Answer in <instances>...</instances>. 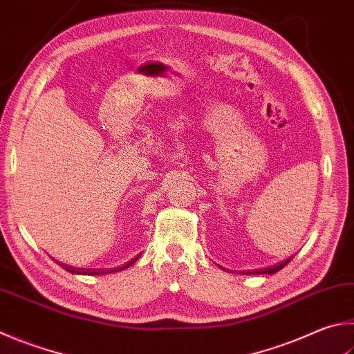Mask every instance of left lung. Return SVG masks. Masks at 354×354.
Segmentation results:
<instances>
[{"label":"left lung","instance_id":"8db88e82","mask_svg":"<svg viewBox=\"0 0 354 354\" xmlns=\"http://www.w3.org/2000/svg\"><path fill=\"white\" fill-rule=\"evenodd\" d=\"M289 260L291 259H288V260H285V261H280V263H277V265H272V266H269V268H263V269H254V271H248V272H244L246 275H259V274H269V275H272V274H275V272H279L280 269H283L288 263H289Z\"/></svg>","mask_w":354,"mask_h":354}]
</instances>
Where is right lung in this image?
Segmentation results:
<instances>
[{
  "instance_id": "right-lung-1",
  "label": "right lung",
  "mask_w": 354,
  "mask_h": 354,
  "mask_svg": "<svg viewBox=\"0 0 354 354\" xmlns=\"http://www.w3.org/2000/svg\"><path fill=\"white\" fill-rule=\"evenodd\" d=\"M139 257H140V255H138L136 259H133L131 261L125 263L124 266L115 268V269H83V268H73V266L65 265V263H60V261H57V263H59V265H60L63 269H66V271H68V272H71V274H82V275H104V274H111V272L124 271V269H127V268H130L131 265H134V263L138 261Z\"/></svg>"
}]
</instances>
